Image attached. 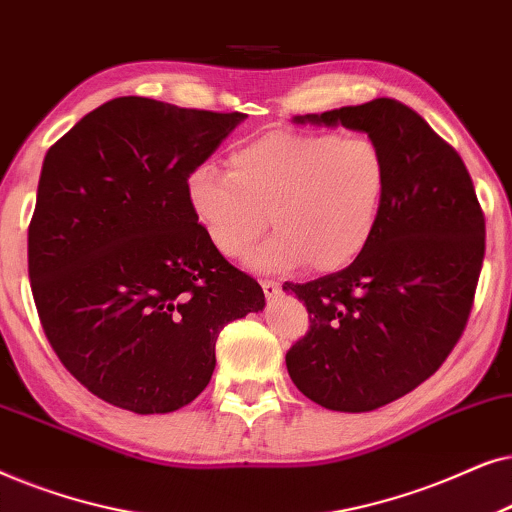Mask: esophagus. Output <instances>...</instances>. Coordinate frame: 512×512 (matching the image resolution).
<instances>
[{
  "label": "esophagus",
  "instance_id": "obj_1",
  "mask_svg": "<svg viewBox=\"0 0 512 512\" xmlns=\"http://www.w3.org/2000/svg\"><path fill=\"white\" fill-rule=\"evenodd\" d=\"M262 290L269 299H274L278 292H281V283H278V281H262Z\"/></svg>",
  "mask_w": 512,
  "mask_h": 512
}]
</instances>
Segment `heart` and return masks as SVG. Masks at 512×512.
Wrapping results in <instances>:
<instances>
[{"label": "heart", "mask_w": 512, "mask_h": 512, "mask_svg": "<svg viewBox=\"0 0 512 512\" xmlns=\"http://www.w3.org/2000/svg\"><path fill=\"white\" fill-rule=\"evenodd\" d=\"M386 194L379 142L330 131L264 133L229 154V170L206 163L187 177L189 208L224 257L245 255L271 220L276 234L250 255L260 271L349 267L370 245Z\"/></svg>", "instance_id": "heart-1"}]
</instances>
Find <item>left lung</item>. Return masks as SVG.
I'll use <instances>...</instances> for the list:
<instances>
[{"label": "left lung", "instance_id": "8db88e82", "mask_svg": "<svg viewBox=\"0 0 512 512\" xmlns=\"http://www.w3.org/2000/svg\"><path fill=\"white\" fill-rule=\"evenodd\" d=\"M377 140L388 159L379 227L358 260L309 283V330L285 353L306 398L335 412H372L426 381L466 330L485 260V213L456 149L393 98L304 114Z\"/></svg>", "mask_w": 512, "mask_h": 512}]
</instances>
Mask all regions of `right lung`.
Here are the masks:
<instances>
[{"mask_svg":"<svg viewBox=\"0 0 512 512\" xmlns=\"http://www.w3.org/2000/svg\"><path fill=\"white\" fill-rule=\"evenodd\" d=\"M243 119L124 95L46 152L27 229L32 297L60 363L109 405H189L222 327L264 306L187 201V177Z\"/></svg>","mask_w":512,"mask_h":512,"instance_id":"obj_1","label":"right lung"}]
</instances>
